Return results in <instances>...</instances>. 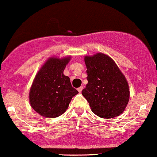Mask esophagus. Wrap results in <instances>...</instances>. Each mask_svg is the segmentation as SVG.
<instances>
[{
  "label": "esophagus",
  "instance_id": "obj_1",
  "mask_svg": "<svg viewBox=\"0 0 157 157\" xmlns=\"http://www.w3.org/2000/svg\"><path fill=\"white\" fill-rule=\"evenodd\" d=\"M82 89H83V86H81V87H79V88H78V92H79V93L82 92Z\"/></svg>",
  "mask_w": 157,
  "mask_h": 157
}]
</instances>
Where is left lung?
I'll list each match as a JSON object with an SVG mask.
<instances>
[{
	"mask_svg": "<svg viewBox=\"0 0 157 157\" xmlns=\"http://www.w3.org/2000/svg\"><path fill=\"white\" fill-rule=\"evenodd\" d=\"M88 84L82 94L94 114L108 119L124 111L130 98L124 75L112 59L103 53L85 57Z\"/></svg>",
	"mask_w": 157,
	"mask_h": 157,
	"instance_id": "obj_1",
	"label": "left lung"
}]
</instances>
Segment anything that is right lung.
I'll return each instance as SVG.
<instances>
[{
  "mask_svg": "<svg viewBox=\"0 0 157 157\" xmlns=\"http://www.w3.org/2000/svg\"><path fill=\"white\" fill-rule=\"evenodd\" d=\"M70 58H51L36 75L29 92L31 107L40 115L56 117L69 107L72 97L78 93L70 79L63 74Z\"/></svg>",
  "mask_w": 157,
  "mask_h": 157,
  "instance_id": "add662e5",
  "label": "right lung"
}]
</instances>
